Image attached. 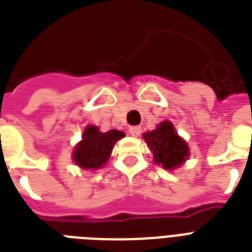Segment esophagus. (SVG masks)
<instances>
[{"label":"esophagus","instance_id":"obj_1","mask_svg":"<svg viewBox=\"0 0 252 252\" xmlns=\"http://www.w3.org/2000/svg\"><path fill=\"white\" fill-rule=\"evenodd\" d=\"M129 133L132 134V136H134V137H137V136H140V134H141V126H130Z\"/></svg>","mask_w":252,"mask_h":252}]
</instances>
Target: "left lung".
I'll return each mask as SVG.
<instances>
[{"mask_svg": "<svg viewBox=\"0 0 252 252\" xmlns=\"http://www.w3.org/2000/svg\"><path fill=\"white\" fill-rule=\"evenodd\" d=\"M144 140L153 153L154 161L166 170L180 166L189 156L187 144L176 134L170 122L161 123L154 130L144 133Z\"/></svg>", "mask_w": 252, "mask_h": 252, "instance_id": "1", "label": "left lung"}]
</instances>
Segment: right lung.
Returning a JSON list of instances; mask_svg holds the SVG:
<instances>
[{"mask_svg": "<svg viewBox=\"0 0 252 252\" xmlns=\"http://www.w3.org/2000/svg\"><path fill=\"white\" fill-rule=\"evenodd\" d=\"M126 134L120 130L112 129L106 133L99 132L98 126H87L82 141L76 146L73 158L78 166L84 168L102 167L111 156L115 142Z\"/></svg>", "mask_w": 252, "mask_h": 252, "instance_id": "1", "label": "right lung"}]
</instances>
